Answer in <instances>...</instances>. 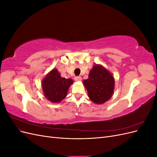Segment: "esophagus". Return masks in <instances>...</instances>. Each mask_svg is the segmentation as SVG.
<instances>
[{
    "mask_svg": "<svg viewBox=\"0 0 157 157\" xmlns=\"http://www.w3.org/2000/svg\"><path fill=\"white\" fill-rule=\"evenodd\" d=\"M75 80L77 82H80V80H82V78L80 77H76L75 78Z\"/></svg>",
    "mask_w": 157,
    "mask_h": 157,
    "instance_id": "obj_1",
    "label": "esophagus"
}]
</instances>
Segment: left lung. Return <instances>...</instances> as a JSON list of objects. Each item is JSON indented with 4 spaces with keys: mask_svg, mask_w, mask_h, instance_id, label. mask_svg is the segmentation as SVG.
Instances as JSON below:
<instances>
[{
    "mask_svg": "<svg viewBox=\"0 0 157 157\" xmlns=\"http://www.w3.org/2000/svg\"><path fill=\"white\" fill-rule=\"evenodd\" d=\"M90 100L101 105L110 99L115 90V78L113 74L102 65L96 64L90 70L88 78L83 80Z\"/></svg>",
    "mask_w": 157,
    "mask_h": 157,
    "instance_id": "obj_1",
    "label": "left lung"
}]
</instances>
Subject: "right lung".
Masks as SVG:
<instances>
[{
    "label": "right lung",
    "mask_w": 157,
    "mask_h": 157,
    "mask_svg": "<svg viewBox=\"0 0 157 157\" xmlns=\"http://www.w3.org/2000/svg\"><path fill=\"white\" fill-rule=\"evenodd\" d=\"M73 80L61 77L57 69L54 68L42 80V88L44 97L52 103H60L67 96L68 90Z\"/></svg>",
    "instance_id": "add662e5"
}]
</instances>
